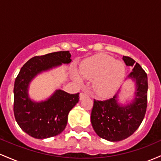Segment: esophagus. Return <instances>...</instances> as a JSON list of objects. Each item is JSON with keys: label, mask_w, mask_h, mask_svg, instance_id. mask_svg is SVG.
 Returning <instances> with one entry per match:
<instances>
[{"label": "esophagus", "mask_w": 161, "mask_h": 161, "mask_svg": "<svg viewBox=\"0 0 161 161\" xmlns=\"http://www.w3.org/2000/svg\"><path fill=\"white\" fill-rule=\"evenodd\" d=\"M88 95L87 93H86V92H81L80 95H79V98H80V100H82L84 97H88Z\"/></svg>", "instance_id": "esophagus-1"}]
</instances>
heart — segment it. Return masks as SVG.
<instances>
[{"instance_id":"heart-1","label":"heart","mask_w":161,"mask_h":161,"mask_svg":"<svg viewBox=\"0 0 161 161\" xmlns=\"http://www.w3.org/2000/svg\"><path fill=\"white\" fill-rule=\"evenodd\" d=\"M125 72L123 63L115 61L114 58L105 53L88 59L81 68L82 75L94 80V91L102 97H110L116 92L124 78ZM73 78L78 82H82V79L76 73H73Z\"/></svg>"}]
</instances>
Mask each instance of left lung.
Listing matches in <instances>:
<instances>
[{
    "instance_id": "8db88e82",
    "label": "left lung",
    "mask_w": 161,
    "mask_h": 161,
    "mask_svg": "<svg viewBox=\"0 0 161 161\" xmlns=\"http://www.w3.org/2000/svg\"><path fill=\"white\" fill-rule=\"evenodd\" d=\"M125 65L134 66L128 75L136 82V97L132 103L120 105L117 95L112 98L94 99L91 123L99 137L110 142H118L129 137L141 125L145 117L147 101V75L142 66L132 58L123 56Z\"/></svg>"
}]
</instances>
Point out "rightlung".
I'll use <instances>...</instances> for the list:
<instances>
[{
	"instance_id": "right-lung-1",
	"label": "right lung",
	"mask_w": 161,
	"mask_h": 161,
	"mask_svg": "<svg viewBox=\"0 0 161 161\" xmlns=\"http://www.w3.org/2000/svg\"><path fill=\"white\" fill-rule=\"evenodd\" d=\"M69 51L36 56L24 64L14 82V112L22 130L33 138L44 139L60 134L67 124L68 114L79 101V93L57 90L41 102L29 97V85L38 73L71 62Z\"/></svg>"
}]
</instances>
